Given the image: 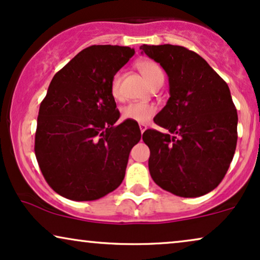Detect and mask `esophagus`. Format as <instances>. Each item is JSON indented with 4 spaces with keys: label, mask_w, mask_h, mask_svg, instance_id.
I'll use <instances>...</instances> for the list:
<instances>
[{
    "label": "esophagus",
    "mask_w": 260,
    "mask_h": 260,
    "mask_svg": "<svg viewBox=\"0 0 260 260\" xmlns=\"http://www.w3.org/2000/svg\"><path fill=\"white\" fill-rule=\"evenodd\" d=\"M139 128H140V132L144 133V132H145V131H146L147 126H146V124H144V123H140V124H139Z\"/></svg>",
    "instance_id": "34e87169"
}]
</instances>
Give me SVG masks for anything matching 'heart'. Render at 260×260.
I'll list each match as a JSON object with an SVG mask.
<instances>
[{
  "instance_id": "1",
  "label": "heart",
  "mask_w": 260,
  "mask_h": 260,
  "mask_svg": "<svg viewBox=\"0 0 260 260\" xmlns=\"http://www.w3.org/2000/svg\"><path fill=\"white\" fill-rule=\"evenodd\" d=\"M138 70L140 71V73L143 74V77L145 78L147 84L150 86L156 83V81L164 79V74L162 68L159 67L158 63L156 62L150 61V60H144L139 61L137 63ZM110 92L111 96L115 100H119L121 98V73L117 72L113 75L110 83ZM156 113V107L153 104L149 103H140V102H132V103H128L121 109V117L123 120H131L136 121V122L144 123L147 122L151 117L153 116Z\"/></svg>"
}]
</instances>
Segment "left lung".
<instances>
[{"instance_id": "8db88e82", "label": "left lung", "mask_w": 260, "mask_h": 260, "mask_svg": "<svg viewBox=\"0 0 260 260\" xmlns=\"http://www.w3.org/2000/svg\"><path fill=\"white\" fill-rule=\"evenodd\" d=\"M169 78L170 97L146 129L149 170L160 188L185 198L211 192L228 172L238 141V113L228 85L185 47L141 45Z\"/></svg>"}]
</instances>
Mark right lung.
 Segmentation results:
<instances>
[{"label": "right lung", "mask_w": 260, "mask_h": 260, "mask_svg": "<svg viewBox=\"0 0 260 260\" xmlns=\"http://www.w3.org/2000/svg\"><path fill=\"white\" fill-rule=\"evenodd\" d=\"M134 55L120 45H91L57 72L39 107L35 153L45 181L71 200H96L122 182L136 121L120 117L111 78Z\"/></svg>", "instance_id": "right-lung-1"}]
</instances>
